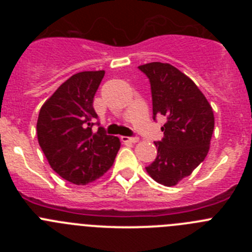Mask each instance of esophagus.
<instances>
[{
    "label": "esophagus",
    "mask_w": 252,
    "mask_h": 252,
    "mask_svg": "<svg viewBox=\"0 0 252 252\" xmlns=\"http://www.w3.org/2000/svg\"><path fill=\"white\" fill-rule=\"evenodd\" d=\"M121 140L124 142H130V144H136V142L139 141L137 137H126V136H122Z\"/></svg>",
    "instance_id": "obj_1"
}]
</instances>
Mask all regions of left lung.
Instances as JSON below:
<instances>
[{"instance_id": "obj_1", "label": "left lung", "mask_w": 252, "mask_h": 252, "mask_svg": "<svg viewBox=\"0 0 252 252\" xmlns=\"http://www.w3.org/2000/svg\"><path fill=\"white\" fill-rule=\"evenodd\" d=\"M139 69L150 79L154 120L166 117L164 139L155 142L157 159L146 171L159 184L177 186L206 159L215 128L213 110L194 82L171 64L153 62Z\"/></svg>"}]
</instances>
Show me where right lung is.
<instances>
[{"instance_id":"add662e5","label":"right lung","mask_w":252,"mask_h":252,"mask_svg":"<svg viewBox=\"0 0 252 252\" xmlns=\"http://www.w3.org/2000/svg\"><path fill=\"white\" fill-rule=\"evenodd\" d=\"M104 70L81 72L66 79L40 108L39 145L51 169L63 179L86 186L101 178L121 146L119 137L93 131L98 117L93 98Z\"/></svg>"}]
</instances>
